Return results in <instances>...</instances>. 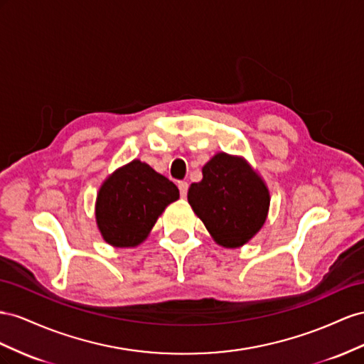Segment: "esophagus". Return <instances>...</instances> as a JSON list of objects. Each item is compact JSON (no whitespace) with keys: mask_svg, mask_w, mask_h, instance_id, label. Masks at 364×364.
<instances>
[{"mask_svg":"<svg viewBox=\"0 0 364 364\" xmlns=\"http://www.w3.org/2000/svg\"><path fill=\"white\" fill-rule=\"evenodd\" d=\"M178 189H180V195H181V198H186V196H188L189 184L186 183V181H180V183H178Z\"/></svg>","mask_w":364,"mask_h":364,"instance_id":"1","label":"esophagus"}]
</instances>
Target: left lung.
I'll return each instance as SVG.
<instances>
[{
  "mask_svg": "<svg viewBox=\"0 0 364 364\" xmlns=\"http://www.w3.org/2000/svg\"><path fill=\"white\" fill-rule=\"evenodd\" d=\"M188 200L216 242L233 248L264 225L269 195L244 160L221 152L204 166L203 180L191 186Z\"/></svg>",
  "mask_w": 364,
  "mask_h": 364,
  "instance_id": "1",
  "label": "left lung"
}]
</instances>
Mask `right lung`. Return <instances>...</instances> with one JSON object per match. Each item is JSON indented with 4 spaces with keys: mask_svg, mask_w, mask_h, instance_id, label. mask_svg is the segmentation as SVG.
<instances>
[{
    "mask_svg": "<svg viewBox=\"0 0 364 364\" xmlns=\"http://www.w3.org/2000/svg\"><path fill=\"white\" fill-rule=\"evenodd\" d=\"M178 198V188L146 163L134 160L123 166L97 195L96 218L103 240L114 247L139 245L166 205Z\"/></svg>",
    "mask_w": 364,
    "mask_h": 364,
    "instance_id": "obj_1",
    "label": "right lung"
}]
</instances>
